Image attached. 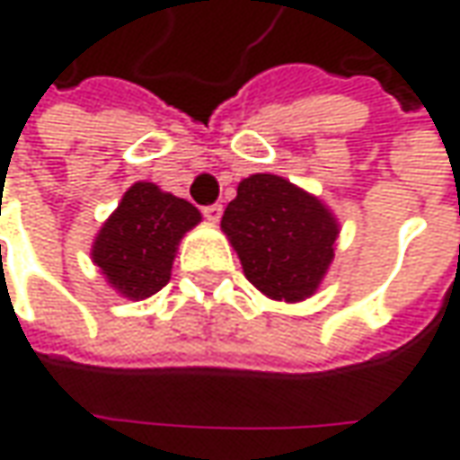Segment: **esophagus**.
<instances>
[{
    "label": "esophagus",
    "instance_id": "34e87169",
    "mask_svg": "<svg viewBox=\"0 0 460 460\" xmlns=\"http://www.w3.org/2000/svg\"><path fill=\"white\" fill-rule=\"evenodd\" d=\"M202 212H204V217H207L209 222H217L222 217V204L220 202L209 204V207H204Z\"/></svg>",
    "mask_w": 460,
    "mask_h": 460
}]
</instances>
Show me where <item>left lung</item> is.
<instances>
[{"instance_id": "obj_1", "label": "left lung", "mask_w": 460, "mask_h": 460, "mask_svg": "<svg viewBox=\"0 0 460 460\" xmlns=\"http://www.w3.org/2000/svg\"><path fill=\"white\" fill-rule=\"evenodd\" d=\"M220 225L245 279L279 302H302L317 292L341 233L325 204L274 173L243 179Z\"/></svg>"}]
</instances>
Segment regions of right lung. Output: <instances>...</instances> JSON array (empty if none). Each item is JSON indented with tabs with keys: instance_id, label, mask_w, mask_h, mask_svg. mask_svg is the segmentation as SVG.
<instances>
[{
	"instance_id": "right-lung-1",
	"label": "right lung",
	"mask_w": 460,
	"mask_h": 460,
	"mask_svg": "<svg viewBox=\"0 0 460 460\" xmlns=\"http://www.w3.org/2000/svg\"><path fill=\"white\" fill-rule=\"evenodd\" d=\"M199 222L194 204L151 181H137L102 225L92 261L122 296L146 299L166 287L179 240Z\"/></svg>"
}]
</instances>
